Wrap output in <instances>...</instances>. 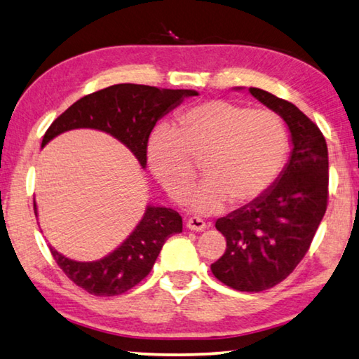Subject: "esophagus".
Returning a JSON list of instances; mask_svg holds the SVG:
<instances>
[{"label": "esophagus", "mask_w": 359, "mask_h": 359, "mask_svg": "<svg viewBox=\"0 0 359 359\" xmlns=\"http://www.w3.org/2000/svg\"><path fill=\"white\" fill-rule=\"evenodd\" d=\"M185 226L188 227V229H190V231H194V232H202V231H205V227H207V224L204 223V219L196 218V217L188 218Z\"/></svg>", "instance_id": "34e87169"}]
</instances>
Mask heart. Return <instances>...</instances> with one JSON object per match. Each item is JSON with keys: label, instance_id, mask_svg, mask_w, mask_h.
I'll return each instance as SVG.
<instances>
[{"label": "heart", "instance_id": "1", "mask_svg": "<svg viewBox=\"0 0 359 359\" xmlns=\"http://www.w3.org/2000/svg\"><path fill=\"white\" fill-rule=\"evenodd\" d=\"M289 152L284 121L269 109H251L226 100H208L187 109L175 130L160 126L147 142L155 177L175 202L196 184L202 163L205 182L191 205L212 213L227 201L246 205L262 198L281 174Z\"/></svg>", "mask_w": 359, "mask_h": 359}]
</instances>
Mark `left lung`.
<instances>
[{"label":"left lung","mask_w":359,"mask_h":359,"mask_svg":"<svg viewBox=\"0 0 359 359\" xmlns=\"http://www.w3.org/2000/svg\"><path fill=\"white\" fill-rule=\"evenodd\" d=\"M250 93L287 123L292 155L262 198L217 219L226 251L210 269L231 289L262 292L302 262L327 212L328 147L320 128L293 103L259 88Z\"/></svg>","instance_id":"obj_1"}]
</instances>
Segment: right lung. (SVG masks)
Instances as JSON below:
<instances>
[{"instance_id":"add662e5","label":"right lung","mask_w":359,"mask_h":359,"mask_svg":"<svg viewBox=\"0 0 359 359\" xmlns=\"http://www.w3.org/2000/svg\"><path fill=\"white\" fill-rule=\"evenodd\" d=\"M188 95L198 93L191 89H158L146 84H113L84 95L57 116L43 135L42 147L67 130L97 128L123 142L144 168L149 136L155 123ZM180 232L182 217L177 212L149 205L126 242L97 262L70 260L51 246L50 252L78 287L95 297H114L140 284L151 273L166 240Z\"/></svg>"}]
</instances>
